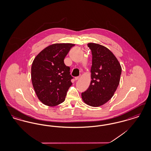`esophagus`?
<instances>
[{
    "label": "esophagus",
    "instance_id": "esophagus-1",
    "mask_svg": "<svg viewBox=\"0 0 151 151\" xmlns=\"http://www.w3.org/2000/svg\"><path fill=\"white\" fill-rule=\"evenodd\" d=\"M79 79H80V77H79V76H77V77H75V80H79Z\"/></svg>",
    "mask_w": 151,
    "mask_h": 151
}]
</instances>
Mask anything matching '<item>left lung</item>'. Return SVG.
Masks as SVG:
<instances>
[{
	"instance_id": "8db88e82",
	"label": "left lung",
	"mask_w": 151,
	"mask_h": 151,
	"mask_svg": "<svg viewBox=\"0 0 151 151\" xmlns=\"http://www.w3.org/2000/svg\"><path fill=\"white\" fill-rule=\"evenodd\" d=\"M87 45L92 54V80L81 97L87 105L98 107L113 96L119 84L122 68L115 55L106 47L94 43Z\"/></svg>"
}]
</instances>
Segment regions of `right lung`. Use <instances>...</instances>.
<instances>
[{"label":"right lung","instance_id":"1","mask_svg":"<svg viewBox=\"0 0 151 151\" xmlns=\"http://www.w3.org/2000/svg\"><path fill=\"white\" fill-rule=\"evenodd\" d=\"M72 43H55L41 51L35 58L31 68V79L35 91L43 104L54 106L65 100L71 86L70 68L64 59Z\"/></svg>","mask_w":151,"mask_h":151}]
</instances>
